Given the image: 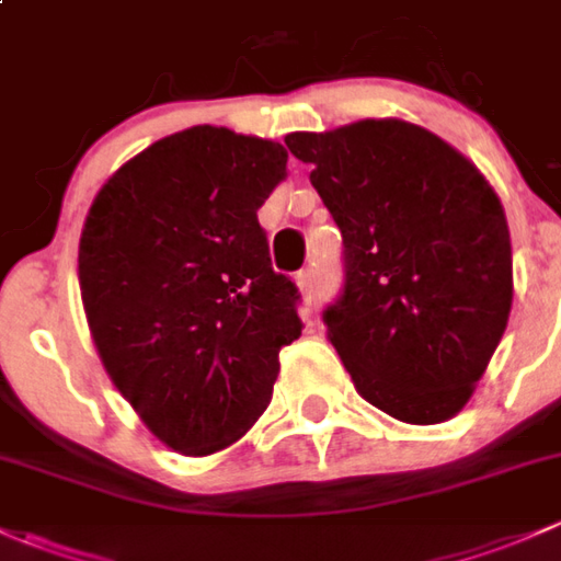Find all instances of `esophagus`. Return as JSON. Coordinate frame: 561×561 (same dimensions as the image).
<instances>
[{"instance_id":"obj_1","label":"esophagus","mask_w":561,"mask_h":561,"mask_svg":"<svg viewBox=\"0 0 561 561\" xmlns=\"http://www.w3.org/2000/svg\"><path fill=\"white\" fill-rule=\"evenodd\" d=\"M297 286H299V291H302V299L307 305H312V273L310 270H299L297 273Z\"/></svg>"}]
</instances>
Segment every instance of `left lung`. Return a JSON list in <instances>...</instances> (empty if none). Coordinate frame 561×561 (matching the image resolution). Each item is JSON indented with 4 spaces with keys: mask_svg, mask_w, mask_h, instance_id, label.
<instances>
[{
    "mask_svg": "<svg viewBox=\"0 0 561 561\" xmlns=\"http://www.w3.org/2000/svg\"><path fill=\"white\" fill-rule=\"evenodd\" d=\"M286 147L342 230L345 291L323 321L355 390L401 423H447L514 302L497 192L451 144L396 117L288 134Z\"/></svg>",
    "mask_w": 561,
    "mask_h": 561,
    "instance_id": "1",
    "label": "left lung"
}]
</instances>
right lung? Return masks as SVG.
Masks as SVG:
<instances>
[{"mask_svg":"<svg viewBox=\"0 0 561 561\" xmlns=\"http://www.w3.org/2000/svg\"><path fill=\"white\" fill-rule=\"evenodd\" d=\"M278 141L195 125L106 179L80 238V294L101 364L179 455L243 438L280 347L302 334L297 286L270 267L256 210L286 179Z\"/></svg>","mask_w":561,"mask_h":561,"instance_id":"1","label":"right lung"}]
</instances>
